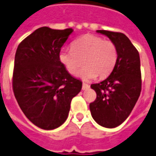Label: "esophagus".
<instances>
[{"label":"esophagus","instance_id":"obj_1","mask_svg":"<svg viewBox=\"0 0 156 156\" xmlns=\"http://www.w3.org/2000/svg\"><path fill=\"white\" fill-rule=\"evenodd\" d=\"M90 88V85L89 84H87V83H83V86H82V89L83 90H87V89H89Z\"/></svg>","mask_w":156,"mask_h":156}]
</instances>
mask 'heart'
<instances>
[{
	"label": "heart",
	"mask_w": 156,
	"mask_h": 156,
	"mask_svg": "<svg viewBox=\"0 0 156 156\" xmlns=\"http://www.w3.org/2000/svg\"><path fill=\"white\" fill-rule=\"evenodd\" d=\"M118 59L117 47L112 41L96 35H85L75 40L71 49H61L59 60L66 72L74 75L82 65L84 67L78 76L88 81L108 76L114 68Z\"/></svg>",
	"instance_id": "heart-1"
}]
</instances>
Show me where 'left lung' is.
Returning a JSON list of instances; mask_svg holds the SVG:
<instances>
[{
    "instance_id": "obj_1",
    "label": "left lung",
    "mask_w": 156,
    "mask_h": 156,
    "mask_svg": "<svg viewBox=\"0 0 156 156\" xmlns=\"http://www.w3.org/2000/svg\"><path fill=\"white\" fill-rule=\"evenodd\" d=\"M96 32L107 36L116 45L118 59L108 78L90 85L96 99L90 104V109L97 124L114 128L126 119L140 96V57L125 34L104 30Z\"/></svg>"
}]
</instances>
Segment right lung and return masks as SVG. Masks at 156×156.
Instances as JSON below:
<instances>
[{
  "instance_id": "1",
  "label": "right lung",
  "mask_w": 156,
  "mask_h": 156,
  "mask_svg": "<svg viewBox=\"0 0 156 156\" xmlns=\"http://www.w3.org/2000/svg\"><path fill=\"white\" fill-rule=\"evenodd\" d=\"M72 28L37 29L17 48L12 90L23 113L43 130L60 126L68 117L71 101L82 82L69 74L59 60Z\"/></svg>"
}]
</instances>
